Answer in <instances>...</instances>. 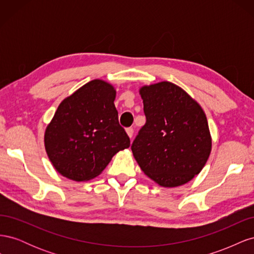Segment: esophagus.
I'll return each instance as SVG.
<instances>
[{"label": "esophagus", "instance_id": "34e87169", "mask_svg": "<svg viewBox=\"0 0 254 254\" xmlns=\"http://www.w3.org/2000/svg\"><path fill=\"white\" fill-rule=\"evenodd\" d=\"M126 132H127V134H128V136L130 137V139H131L132 135H133V128H131V127L127 128L126 129Z\"/></svg>", "mask_w": 254, "mask_h": 254}]
</instances>
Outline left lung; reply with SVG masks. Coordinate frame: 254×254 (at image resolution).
Masks as SVG:
<instances>
[{
	"label": "left lung",
	"mask_w": 254,
	"mask_h": 254,
	"mask_svg": "<svg viewBox=\"0 0 254 254\" xmlns=\"http://www.w3.org/2000/svg\"><path fill=\"white\" fill-rule=\"evenodd\" d=\"M145 125L131 150L146 176L164 188L183 186L201 172L212 139L205 113L186 91L170 81L143 86Z\"/></svg>",
	"instance_id": "8db88e82"
}]
</instances>
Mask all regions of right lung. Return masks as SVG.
Here are the masks:
<instances>
[{
  "mask_svg": "<svg viewBox=\"0 0 254 254\" xmlns=\"http://www.w3.org/2000/svg\"><path fill=\"white\" fill-rule=\"evenodd\" d=\"M115 95L112 84L94 79L60 103L44 133L48 157L60 175L78 182L93 179L129 147Z\"/></svg>",
  "mask_w": 254,
  "mask_h": 254,
  "instance_id": "add662e5",
  "label": "right lung"
}]
</instances>
